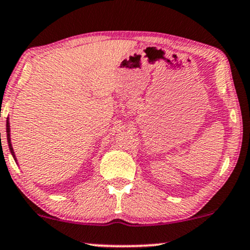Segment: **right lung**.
Segmentation results:
<instances>
[{
  "instance_id": "right-lung-1",
  "label": "right lung",
  "mask_w": 250,
  "mask_h": 250,
  "mask_svg": "<svg viewBox=\"0 0 250 250\" xmlns=\"http://www.w3.org/2000/svg\"><path fill=\"white\" fill-rule=\"evenodd\" d=\"M7 137H8V144H9V148H10V152L12 154V157H14L15 162H17V159H16V156H15V152H14V148H12V145H11V138H10V123H9V119L7 120Z\"/></svg>"
}]
</instances>
